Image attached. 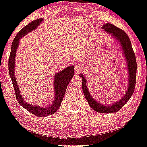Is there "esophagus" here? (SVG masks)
<instances>
[{"label":"esophagus","mask_w":147,"mask_h":147,"mask_svg":"<svg viewBox=\"0 0 147 147\" xmlns=\"http://www.w3.org/2000/svg\"><path fill=\"white\" fill-rule=\"evenodd\" d=\"M82 69L80 66H76L74 67V73L76 74H79L82 73Z\"/></svg>","instance_id":"34e87169"}]
</instances>
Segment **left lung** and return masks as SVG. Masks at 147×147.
<instances>
[{
  "mask_svg": "<svg viewBox=\"0 0 147 147\" xmlns=\"http://www.w3.org/2000/svg\"><path fill=\"white\" fill-rule=\"evenodd\" d=\"M102 28L104 30L105 32L110 34L111 37H112L114 40L116 41V42H118L120 45L121 51L122 54L123 55L125 61L129 76L128 87L126 92L124 94L121 99L118 100V101H116L109 105L102 104V103H100L96 100L90 94L88 87L87 80L84 74L81 73L79 74V76L82 78V80L83 92L90 106L98 113H114L119 111L129 101L134 92L137 76L136 58H135L130 39L125 32L109 23L105 24L102 26Z\"/></svg>",
  "mask_w": 147,
  "mask_h": 147,
  "instance_id": "obj_1",
  "label": "left lung"
}]
</instances>
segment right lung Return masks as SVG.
I'll use <instances>...</instances> for the list:
<instances>
[{
  "label": "right lung",
  "instance_id": "obj_1",
  "mask_svg": "<svg viewBox=\"0 0 147 147\" xmlns=\"http://www.w3.org/2000/svg\"><path fill=\"white\" fill-rule=\"evenodd\" d=\"M43 21V18H39L32 21V22L28 24L27 26H26L24 28H22L18 33L12 42L9 60H8V71H9V74L11 80H12L13 86H14L17 101L26 110L30 111L32 114L38 116V117H47L49 115L53 114L58 110V109L61 106V102L63 101L68 84L74 76L73 65L67 67L65 69L55 74L53 82L54 86L55 97L54 99L53 100L52 103L49 106L41 107L35 106V105H31L27 103V102H26L22 96L14 74L15 58H16V51L18 48L20 39L26 35L29 34V32H31L36 30Z\"/></svg>",
  "mask_w": 147,
  "mask_h": 147
}]
</instances>
